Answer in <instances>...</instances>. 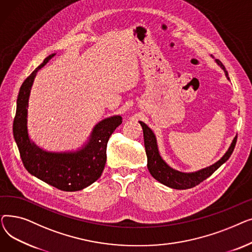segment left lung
Listing matches in <instances>:
<instances>
[{
  "instance_id": "obj_1",
  "label": "left lung",
  "mask_w": 252,
  "mask_h": 252,
  "mask_svg": "<svg viewBox=\"0 0 252 252\" xmlns=\"http://www.w3.org/2000/svg\"><path fill=\"white\" fill-rule=\"evenodd\" d=\"M215 59L213 55H210ZM215 62L220 66V67L223 70L224 75H226L228 81H230V77L228 75V71L224 68L222 63L215 59ZM143 128V134H144V145H145V150H146L147 155V167L151 176L157 180L159 183L165 185V186L178 189V190H185V189H190L195 187L196 185L200 184L202 181L207 179L213 175L215 171L224 162H226L230 156L232 155L235 145L237 142V136L233 139L229 149L226 151L220 159L211 164L207 167L201 168L196 171H191V173H183V171L177 170L173 167H170L160 155L159 150H158V145L156 136L153 133V130L143 122H139Z\"/></svg>"
}]
</instances>
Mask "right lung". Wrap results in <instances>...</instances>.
Segmentation results:
<instances>
[{
	"mask_svg": "<svg viewBox=\"0 0 252 252\" xmlns=\"http://www.w3.org/2000/svg\"><path fill=\"white\" fill-rule=\"evenodd\" d=\"M56 55H49L32 72L20 87L16 114L13 123V136L26 170L35 178L62 191L83 190L102 175L106 163V148L109 137L123 123L121 115L106 117L92 128L88 140L76 150L47 151L31 139L28 127L29 102L37 71Z\"/></svg>",
	"mask_w": 252,
	"mask_h": 252,
	"instance_id": "add662e5",
	"label": "right lung"
}]
</instances>
